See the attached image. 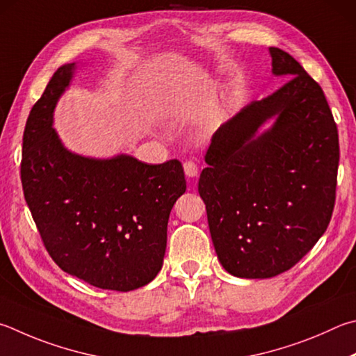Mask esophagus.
<instances>
[{
  "instance_id": "34e87169",
  "label": "esophagus",
  "mask_w": 356,
  "mask_h": 356,
  "mask_svg": "<svg viewBox=\"0 0 356 356\" xmlns=\"http://www.w3.org/2000/svg\"><path fill=\"white\" fill-rule=\"evenodd\" d=\"M184 171L186 174V177H196L199 172V168L193 160H186L184 163Z\"/></svg>"
}]
</instances>
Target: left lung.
<instances>
[{
    "instance_id": "1",
    "label": "left lung",
    "mask_w": 356,
    "mask_h": 356,
    "mask_svg": "<svg viewBox=\"0 0 356 356\" xmlns=\"http://www.w3.org/2000/svg\"><path fill=\"white\" fill-rule=\"evenodd\" d=\"M269 53L273 73L288 82L213 134L197 186L219 263L241 279L299 263L324 235L336 199L339 138L325 95L293 56ZM270 118L273 127L257 136Z\"/></svg>"
}]
</instances>
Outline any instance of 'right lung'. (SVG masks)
<instances>
[{"label":"right lung","instance_id":"add662e5","mask_svg":"<svg viewBox=\"0 0 356 356\" xmlns=\"http://www.w3.org/2000/svg\"><path fill=\"white\" fill-rule=\"evenodd\" d=\"M74 63L51 77L23 134L22 185L48 254L62 270L101 289L132 291L163 264L171 209L186 190L179 160H96L63 147L53 129Z\"/></svg>","mask_w":356,"mask_h":356}]
</instances>
